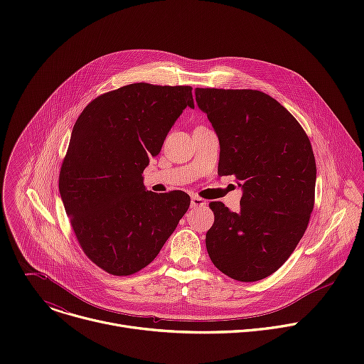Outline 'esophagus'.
Segmentation results:
<instances>
[{
    "mask_svg": "<svg viewBox=\"0 0 364 364\" xmlns=\"http://www.w3.org/2000/svg\"><path fill=\"white\" fill-rule=\"evenodd\" d=\"M205 200H203V198H200L198 196H193L191 197V207L193 209H198V207H205Z\"/></svg>",
    "mask_w": 364,
    "mask_h": 364,
    "instance_id": "34e87169",
    "label": "esophagus"
}]
</instances>
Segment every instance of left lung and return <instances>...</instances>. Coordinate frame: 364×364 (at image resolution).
<instances>
[{
    "label": "left lung",
    "mask_w": 364,
    "mask_h": 364,
    "mask_svg": "<svg viewBox=\"0 0 364 364\" xmlns=\"http://www.w3.org/2000/svg\"><path fill=\"white\" fill-rule=\"evenodd\" d=\"M196 102L219 138V174L235 176L240 209L210 203L205 247L215 267L240 282L278 271L314 209L317 167L298 121L269 95L252 89L196 87Z\"/></svg>",
    "instance_id": "1"
}]
</instances>
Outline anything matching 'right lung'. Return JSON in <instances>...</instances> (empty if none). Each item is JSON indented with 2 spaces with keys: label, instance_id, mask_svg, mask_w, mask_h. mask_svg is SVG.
Wrapping results in <instances>:
<instances>
[{
  "label": "right lung",
  "instance_id": "1",
  "mask_svg": "<svg viewBox=\"0 0 364 364\" xmlns=\"http://www.w3.org/2000/svg\"><path fill=\"white\" fill-rule=\"evenodd\" d=\"M187 107L190 86L132 83L93 99L73 127L59 191L83 252L108 274L151 264L188 210V194H155L142 177Z\"/></svg>",
  "mask_w": 364,
  "mask_h": 364
}]
</instances>
